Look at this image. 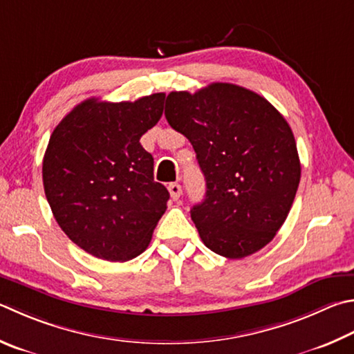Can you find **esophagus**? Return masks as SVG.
<instances>
[{
    "mask_svg": "<svg viewBox=\"0 0 354 354\" xmlns=\"http://www.w3.org/2000/svg\"><path fill=\"white\" fill-rule=\"evenodd\" d=\"M169 192H170V196L176 201V199L181 196L183 189H181V185H179L178 183H171V184H169Z\"/></svg>",
    "mask_w": 354,
    "mask_h": 354,
    "instance_id": "1",
    "label": "esophagus"
}]
</instances>
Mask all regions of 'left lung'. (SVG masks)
<instances>
[{"label":"left lung","mask_w":354,"mask_h":354,"mask_svg":"<svg viewBox=\"0 0 354 354\" xmlns=\"http://www.w3.org/2000/svg\"><path fill=\"white\" fill-rule=\"evenodd\" d=\"M165 118L194 145L205 198L190 210L203 243L244 259L271 241L291 210L300 159L291 127L269 102L232 83L167 95Z\"/></svg>","instance_id":"8db88e82"}]
</instances>
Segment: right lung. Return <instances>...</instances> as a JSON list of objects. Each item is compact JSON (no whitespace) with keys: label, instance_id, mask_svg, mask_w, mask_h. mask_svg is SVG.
<instances>
[{"label":"right lung","instance_id":"1","mask_svg":"<svg viewBox=\"0 0 354 354\" xmlns=\"http://www.w3.org/2000/svg\"><path fill=\"white\" fill-rule=\"evenodd\" d=\"M164 93L134 102L88 99L62 119L43 158L50 210L68 239L108 261H127L150 244L169 201L139 139L158 124Z\"/></svg>","mask_w":354,"mask_h":354}]
</instances>
